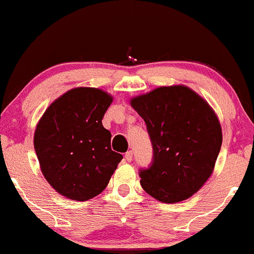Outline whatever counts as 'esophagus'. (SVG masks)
Instances as JSON below:
<instances>
[{
  "instance_id": "obj_1",
  "label": "esophagus",
  "mask_w": 254,
  "mask_h": 254,
  "mask_svg": "<svg viewBox=\"0 0 254 254\" xmlns=\"http://www.w3.org/2000/svg\"><path fill=\"white\" fill-rule=\"evenodd\" d=\"M125 159H126L127 161H132V159H133V153H132V151H127V153L125 154Z\"/></svg>"
}]
</instances>
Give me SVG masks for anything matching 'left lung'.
Listing matches in <instances>:
<instances>
[{
    "label": "left lung",
    "instance_id": "obj_1",
    "mask_svg": "<svg viewBox=\"0 0 254 254\" xmlns=\"http://www.w3.org/2000/svg\"><path fill=\"white\" fill-rule=\"evenodd\" d=\"M144 120L154 149L151 166L140 170V185L163 203L192 197L208 181L223 143L213 108L186 85H169L130 99Z\"/></svg>",
    "mask_w": 254,
    "mask_h": 254
}]
</instances>
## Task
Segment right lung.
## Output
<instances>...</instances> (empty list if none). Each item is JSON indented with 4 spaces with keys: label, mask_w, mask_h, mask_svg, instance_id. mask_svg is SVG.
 Segmentation results:
<instances>
[{
    "label": "right lung",
    "mask_w": 254,
    "mask_h": 254,
    "mask_svg": "<svg viewBox=\"0 0 254 254\" xmlns=\"http://www.w3.org/2000/svg\"><path fill=\"white\" fill-rule=\"evenodd\" d=\"M112 95L78 87L62 94L36 125L34 148L41 172L64 197L78 202L100 194L124 156L112 151L103 120Z\"/></svg>",
    "instance_id": "right-lung-1"
}]
</instances>
